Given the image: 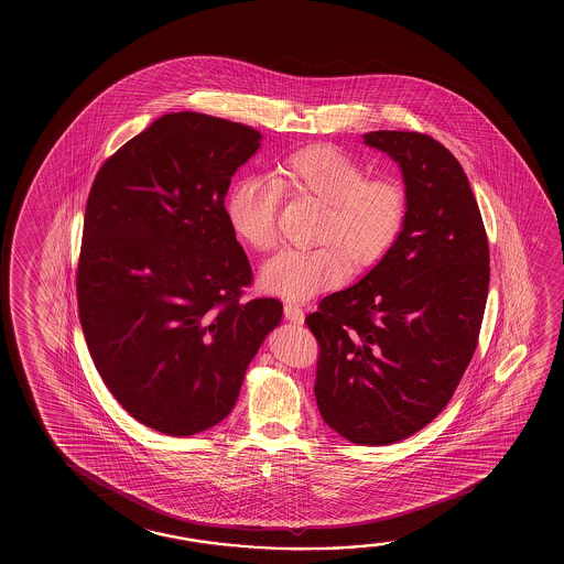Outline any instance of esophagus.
<instances>
[{"mask_svg": "<svg viewBox=\"0 0 564 564\" xmlns=\"http://www.w3.org/2000/svg\"><path fill=\"white\" fill-rule=\"evenodd\" d=\"M283 313H285L286 321H291V323L303 324V321H305V313H303V308H301V306L293 305V303H285V306H283Z\"/></svg>", "mask_w": 564, "mask_h": 564, "instance_id": "obj_1", "label": "esophagus"}]
</instances>
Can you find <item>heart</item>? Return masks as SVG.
<instances>
[{"mask_svg":"<svg viewBox=\"0 0 564 564\" xmlns=\"http://www.w3.org/2000/svg\"><path fill=\"white\" fill-rule=\"evenodd\" d=\"M281 193L326 204L316 240L328 243L279 251L259 273L263 289L295 303L340 285L350 273V261L356 268L376 265L405 224L403 186L391 178H368L358 161L338 149L316 145L279 161L271 181L246 176L231 186L228 223L253 250H271L278 241Z\"/></svg>","mask_w":564,"mask_h":564,"instance_id":"1","label":"heart"}]
</instances>
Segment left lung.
<instances>
[{
	"label": "left lung",
	"mask_w": 564,
	"mask_h": 564,
	"mask_svg": "<svg viewBox=\"0 0 564 564\" xmlns=\"http://www.w3.org/2000/svg\"><path fill=\"white\" fill-rule=\"evenodd\" d=\"M405 183L393 248L356 283L324 296L306 326L321 344L314 395L324 423L356 444H391L453 398L480 334L488 238L468 176L415 131L364 133Z\"/></svg>",
	"instance_id": "1"
}]
</instances>
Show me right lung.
Wrapping results in <instances>:
<instances>
[{
  "label": "right lung",
  "mask_w": 564,
  "mask_h": 564,
  "mask_svg": "<svg viewBox=\"0 0 564 564\" xmlns=\"http://www.w3.org/2000/svg\"><path fill=\"white\" fill-rule=\"evenodd\" d=\"M261 133L165 113L111 155L84 214L78 311L106 388L139 423L191 436L230 415L278 299L241 301L250 261L224 198Z\"/></svg>",
  "instance_id": "add662e5"
}]
</instances>
